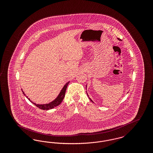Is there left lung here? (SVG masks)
Here are the masks:
<instances>
[{
	"mask_svg": "<svg viewBox=\"0 0 153 153\" xmlns=\"http://www.w3.org/2000/svg\"><path fill=\"white\" fill-rule=\"evenodd\" d=\"M90 100H91V101H92V100H91V99H90Z\"/></svg>",
	"mask_w": 153,
	"mask_h": 153,
	"instance_id": "1",
	"label": "left lung"
}]
</instances>
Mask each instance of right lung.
Segmentation results:
<instances>
[{"mask_svg":"<svg viewBox=\"0 0 153 153\" xmlns=\"http://www.w3.org/2000/svg\"><path fill=\"white\" fill-rule=\"evenodd\" d=\"M69 83V82H68L65 85H64V87L62 89V90L61 91V92L57 96V97L54 101H53L51 102H50L49 104H36L34 102H33V103L38 108H39V109H43V110H48V109H52V108L58 106V105H59L61 104V102L63 100V99L65 97L66 90V88H67V87H68ZM23 94L25 95L23 92Z\"/></svg>","mask_w":153,"mask_h":153,"instance_id":"1","label":"right lung"}]
</instances>
